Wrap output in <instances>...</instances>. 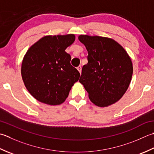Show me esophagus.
Instances as JSON below:
<instances>
[{
	"label": "esophagus",
	"mask_w": 154,
	"mask_h": 154,
	"mask_svg": "<svg viewBox=\"0 0 154 154\" xmlns=\"http://www.w3.org/2000/svg\"><path fill=\"white\" fill-rule=\"evenodd\" d=\"M77 69H78V70L79 71V72L81 73V72H82V66H81L80 65L78 66L77 67Z\"/></svg>",
	"instance_id": "obj_1"
}]
</instances>
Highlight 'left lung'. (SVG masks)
Returning a JSON list of instances; mask_svg holds the SVG:
<instances>
[{
	"label": "left lung",
	"mask_w": 154,
	"mask_h": 154,
	"mask_svg": "<svg viewBox=\"0 0 154 154\" xmlns=\"http://www.w3.org/2000/svg\"><path fill=\"white\" fill-rule=\"evenodd\" d=\"M78 40L88 51V63L79 82L95 105L105 107L118 102L129 87L133 74L131 59L114 40L80 35Z\"/></svg>",
	"instance_id": "obj_1"
}]
</instances>
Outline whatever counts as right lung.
Masks as SVG:
<instances>
[{"label":"right lung","mask_w":154,"mask_h":154,"mask_svg":"<svg viewBox=\"0 0 154 154\" xmlns=\"http://www.w3.org/2000/svg\"><path fill=\"white\" fill-rule=\"evenodd\" d=\"M75 40L74 34L46 36L29 49L23 58L21 74L34 98L49 105L63 103L80 74L65 52Z\"/></svg>","instance_id":"1"}]
</instances>
